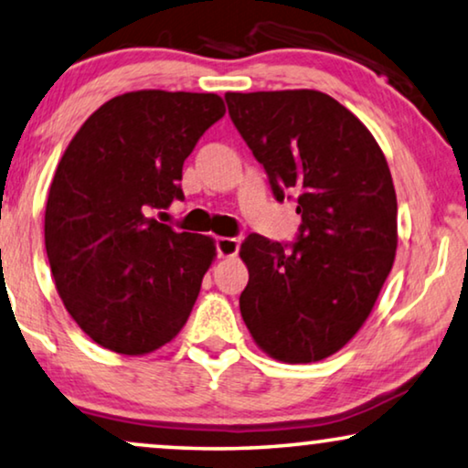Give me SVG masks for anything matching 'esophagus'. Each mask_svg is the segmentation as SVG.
Masks as SVG:
<instances>
[{
	"instance_id": "obj_1",
	"label": "esophagus",
	"mask_w": 468,
	"mask_h": 468,
	"mask_svg": "<svg viewBox=\"0 0 468 468\" xmlns=\"http://www.w3.org/2000/svg\"><path fill=\"white\" fill-rule=\"evenodd\" d=\"M240 240L229 239V236H221V239H215V249H218L219 257H234L239 253Z\"/></svg>"
}]
</instances>
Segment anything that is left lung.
<instances>
[{"label":"left lung","instance_id":"1","mask_svg":"<svg viewBox=\"0 0 468 468\" xmlns=\"http://www.w3.org/2000/svg\"><path fill=\"white\" fill-rule=\"evenodd\" d=\"M236 131L274 198L295 196L293 242L249 234L240 314L263 352L313 363L361 329L397 250V194L386 158L355 113L318 90L228 92Z\"/></svg>","mask_w":468,"mask_h":468}]
</instances>
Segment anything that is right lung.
I'll use <instances>...</instances> for the list:
<instances>
[{"label": "right lung", "mask_w": 468, "mask_h": 468, "mask_svg": "<svg viewBox=\"0 0 468 468\" xmlns=\"http://www.w3.org/2000/svg\"><path fill=\"white\" fill-rule=\"evenodd\" d=\"M223 113L211 92H126L67 145L46 202V253L67 313L103 348L147 355L192 313L213 239L154 211L184 200V162Z\"/></svg>", "instance_id": "right-lung-1"}]
</instances>
